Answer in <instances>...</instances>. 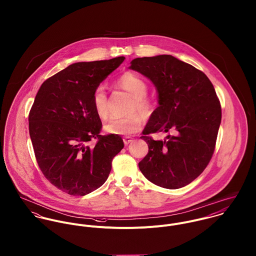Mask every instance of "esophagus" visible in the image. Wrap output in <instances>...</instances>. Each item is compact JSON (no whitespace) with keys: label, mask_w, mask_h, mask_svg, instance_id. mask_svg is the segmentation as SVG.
Masks as SVG:
<instances>
[{"label":"esophagus","mask_w":256,"mask_h":256,"mask_svg":"<svg viewBox=\"0 0 256 256\" xmlns=\"http://www.w3.org/2000/svg\"><path fill=\"white\" fill-rule=\"evenodd\" d=\"M123 142H124L125 145H128V144H130V143L133 142V139H132L131 137H129V136H126V137L123 138Z\"/></svg>","instance_id":"esophagus-1"}]
</instances>
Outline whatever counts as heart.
<instances>
[{"instance_id": "1", "label": "heart", "mask_w": 256, "mask_h": 256, "mask_svg": "<svg viewBox=\"0 0 256 256\" xmlns=\"http://www.w3.org/2000/svg\"><path fill=\"white\" fill-rule=\"evenodd\" d=\"M117 84L129 92L133 96V100L129 108V114L122 118H112L104 129L110 134L129 135L138 132L143 126V117H150L156 108V102L152 96L146 94L148 84L139 74L131 72L122 74ZM92 106L96 113L100 119H106L108 116V98L104 86H98L92 92ZM139 110L140 114L136 112Z\"/></svg>"}]
</instances>
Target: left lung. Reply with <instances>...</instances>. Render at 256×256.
I'll use <instances>...</instances> for the list:
<instances>
[{"mask_svg": "<svg viewBox=\"0 0 256 256\" xmlns=\"http://www.w3.org/2000/svg\"><path fill=\"white\" fill-rule=\"evenodd\" d=\"M130 69L150 78L158 94L141 139L148 146L139 168L148 180L168 189L192 182L215 150L222 108L214 86L202 71L172 55L136 58ZM172 130L164 140L149 135Z\"/></svg>", "mask_w": 256, "mask_h": 256, "instance_id": "1", "label": "left lung"}]
</instances>
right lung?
I'll return each mask as SVG.
<instances>
[{"mask_svg":"<svg viewBox=\"0 0 256 256\" xmlns=\"http://www.w3.org/2000/svg\"><path fill=\"white\" fill-rule=\"evenodd\" d=\"M125 57L78 62L47 78L28 116L37 164L49 182L84 196L106 182L113 158L123 148L119 135H100L92 92ZM94 138V146L88 143Z\"/></svg>","mask_w":256,"mask_h":256,"instance_id":"add662e5","label":"right lung"}]
</instances>
